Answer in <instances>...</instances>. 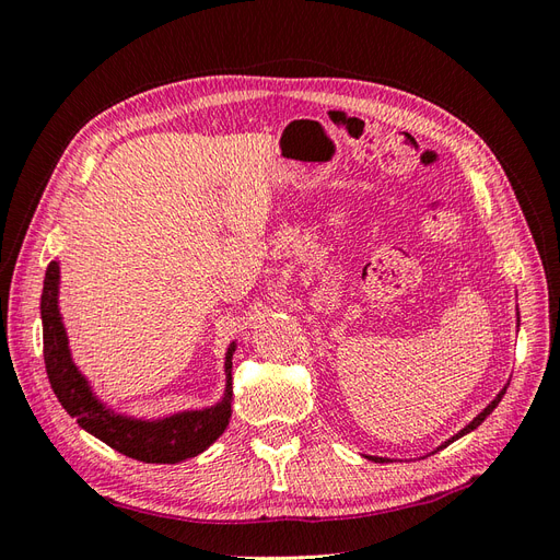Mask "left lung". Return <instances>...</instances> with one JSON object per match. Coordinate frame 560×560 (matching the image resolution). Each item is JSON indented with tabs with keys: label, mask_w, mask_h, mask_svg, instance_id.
<instances>
[{
	"label": "left lung",
	"mask_w": 560,
	"mask_h": 560,
	"mask_svg": "<svg viewBox=\"0 0 560 560\" xmlns=\"http://www.w3.org/2000/svg\"><path fill=\"white\" fill-rule=\"evenodd\" d=\"M518 325H521V317H518V308H516V327H518ZM504 393H506V385H504V387L500 389V393L495 395V399H493V401H490V404L486 406V409H483V411H481V413H479L477 418H474V420H469V422H467V425H465V428H463L460 432H457V434H453L451 439H446V442H444L442 446H439L436 451H442V448H446L448 444H453V442H455V439H460V436L469 434L471 430H477V428L481 425V422H483V420H486V418H488L490 413H493V411H495V406L500 404V399L504 397ZM366 457H369V460H374V463H393V460H389V457H378V455H366Z\"/></svg>",
	"instance_id": "obj_1"
}]
</instances>
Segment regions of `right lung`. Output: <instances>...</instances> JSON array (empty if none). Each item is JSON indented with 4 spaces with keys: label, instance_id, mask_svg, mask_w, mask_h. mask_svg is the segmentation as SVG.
I'll return each instance as SVG.
<instances>
[{
    "label": "right lung",
    "instance_id": "right-lung-1",
    "mask_svg": "<svg viewBox=\"0 0 560 560\" xmlns=\"http://www.w3.org/2000/svg\"><path fill=\"white\" fill-rule=\"evenodd\" d=\"M60 296V264L50 261L42 292V325H44V362L50 387L62 409L77 418L79 428L105 442L114 451L135 457L140 463L175 465L210 448L224 434L231 420V369L235 341L226 348L224 371L226 387L217 404L196 411H177L165 418L147 420L116 413L112 406L100 401L89 378L81 374L72 360L70 338H67L58 299Z\"/></svg>",
    "mask_w": 560,
    "mask_h": 560
}]
</instances>
